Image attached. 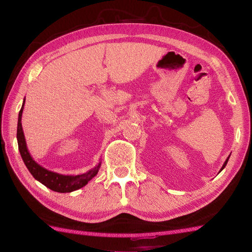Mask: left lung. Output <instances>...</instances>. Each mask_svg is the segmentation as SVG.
I'll return each mask as SVG.
<instances>
[{
	"label": "left lung",
	"instance_id": "obj_1",
	"mask_svg": "<svg viewBox=\"0 0 252 252\" xmlns=\"http://www.w3.org/2000/svg\"><path fill=\"white\" fill-rule=\"evenodd\" d=\"M229 158H230V156H229V157H228V158H226V161H225V162H224V164H223V166H222V168H220V171H219V172H220V171H222V170H223V169H224V168H225V166H226V165H227V162H228V159H229Z\"/></svg>",
	"mask_w": 252,
	"mask_h": 252
}]
</instances>
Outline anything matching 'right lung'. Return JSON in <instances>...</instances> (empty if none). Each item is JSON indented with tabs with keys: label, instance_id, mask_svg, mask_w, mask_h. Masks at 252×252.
Masks as SVG:
<instances>
[{
	"label": "right lung",
	"instance_id": "1",
	"mask_svg": "<svg viewBox=\"0 0 252 252\" xmlns=\"http://www.w3.org/2000/svg\"><path fill=\"white\" fill-rule=\"evenodd\" d=\"M24 104H25V98L24 101H23L22 108L19 112L17 140H18L19 150H20L21 157L23 158V162H24V164L26 165L29 172L32 174V177L36 181H39L43 185H45L47 188L53 190V191L56 192H61V193L71 192V191H74V190H78L87 185V183L98 172V169H100L101 167V162L97 165H95V167H94L93 169L88 170L85 173H81L77 175H65V174H61V173L44 168L43 166L37 164L32 158V155L29 154L28 148H27L25 135H24V131H23L22 122H21L23 109H24Z\"/></svg>",
	"mask_w": 252,
	"mask_h": 252
}]
</instances>
